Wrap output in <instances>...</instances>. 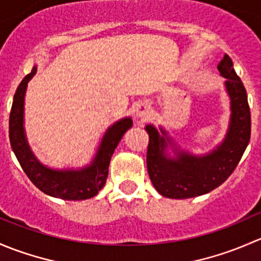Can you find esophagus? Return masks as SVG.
I'll return each instance as SVG.
<instances>
[{"mask_svg":"<svg viewBox=\"0 0 261 261\" xmlns=\"http://www.w3.org/2000/svg\"><path fill=\"white\" fill-rule=\"evenodd\" d=\"M136 117L139 118H149L151 116V109H150V105L146 102H140V103L136 105L135 109Z\"/></svg>","mask_w":261,"mask_h":261,"instance_id":"esophagus-1","label":"esophagus"}]
</instances>
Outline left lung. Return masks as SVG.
I'll use <instances>...</instances> for the list:
<instances>
[{
    "label": "left lung",
    "instance_id": "left-lung-1",
    "mask_svg": "<svg viewBox=\"0 0 261 261\" xmlns=\"http://www.w3.org/2000/svg\"><path fill=\"white\" fill-rule=\"evenodd\" d=\"M217 69L225 80L230 98V121L225 138L206 154H193L181 149L168 134L149 123L146 165L150 180L162 196L174 199L193 198L217 188L235 170L251 134L247 94L233 69L231 58L223 55Z\"/></svg>",
    "mask_w": 261,
    "mask_h": 261
}]
</instances>
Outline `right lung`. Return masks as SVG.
Wrapping results in <instances>:
<instances>
[{"label":"right lung","instance_id":"right-lung-1","mask_svg":"<svg viewBox=\"0 0 261 261\" xmlns=\"http://www.w3.org/2000/svg\"><path fill=\"white\" fill-rule=\"evenodd\" d=\"M38 67L34 65L17 87L10 114V143L21 168L29 179L41 192L55 198L82 201L96 196L106 183L111 156L123 134L133 126L131 117H123L112 123L102 136L96 154L89 164L81 168L55 169L43 164L29 145L25 133V94L28 83L35 75Z\"/></svg>","mask_w":261,"mask_h":261}]
</instances>
